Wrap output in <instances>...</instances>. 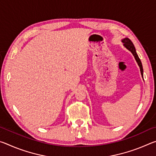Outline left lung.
Wrapping results in <instances>:
<instances>
[{
  "mask_svg": "<svg viewBox=\"0 0 156 156\" xmlns=\"http://www.w3.org/2000/svg\"><path fill=\"white\" fill-rule=\"evenodd\" d=\"M122 42L124 44V46H125L126 48L129 50V51H130L132 53V54L133 55V56H134V58H135L136 62H138V65H139L140 69L141 75L142 76V78H143V68H142V62L140 61V58H139L138 54H137L136 51V48H135V47H134L133 43H132L130 39L128 38H125L124 39H122Z\"/></svg>",
  "mask_w": 156,
  "mask_h": 156,
  "instance_id": "obj_1",
  "label": "left lung"
}]
</instances>
